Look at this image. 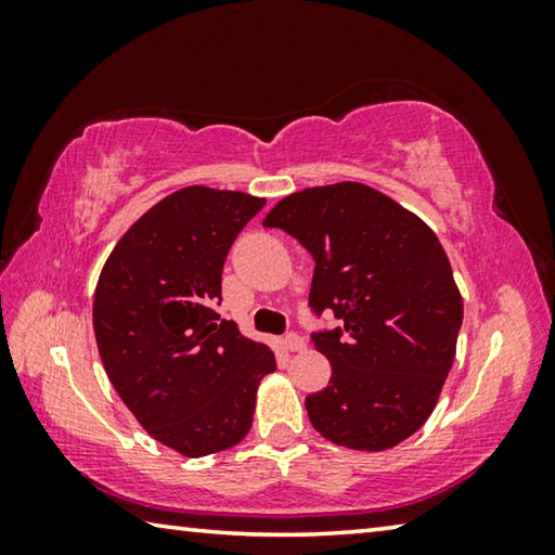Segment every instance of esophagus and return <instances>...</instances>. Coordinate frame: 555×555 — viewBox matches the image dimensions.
<instances>
[{
    "instance_id": "esophagus-1",
    "label": "esophagus",
    "mask_w": 555,
    "mask_h": 555,
    "mask_svg": "<svg viewBox=\"0 0 555 555\" xmlns=\"http://www.w3.org/2000/svg\"><path fill=\"white\" fill-rule=\"evenodd\" d=\"M281 345H284L286 352H300V350H306V340H304V337H300L298 333L284 335V340H281Z\"/></svg>"
}]
</instances>
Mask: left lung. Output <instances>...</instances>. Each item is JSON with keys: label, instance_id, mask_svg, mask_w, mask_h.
<instances>
[{"label": "left lung", "instance_id": "left-lung-1", "mask_svg": "<svg viewBox=\"0 0 555 555\" xmlns=\"http://www.w3.org/2000/svg\"><path fill=\"white\" fill-rule=\"evenodd\" d=\"M264 228L311 251L308 306L340 321L311 335L333 367L327 387L306 397L313 428L352 450L399 446L434 411L463 325V298L434 230L350 181L288 195Z\"/></svg>", "mask_w": 555, "mask_h": 555}]
</instances>
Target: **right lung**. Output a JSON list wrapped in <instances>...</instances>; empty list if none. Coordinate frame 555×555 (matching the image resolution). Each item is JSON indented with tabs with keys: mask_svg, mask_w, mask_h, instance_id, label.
<instances>
[{
	"mask_svg": "<svg viewBox=\"0 0 555 555\" xmlns=\"http://www.w3.org/2000/svg\"><path fill=\"white\" fill-rule=\"evenodd\" d=\"M264 198L188 185L146 210L112 249L92 304L98 350L149 436L188 457L237 446L274 352L215 306L222 267Z\"/></svg>",
	"mask_w": 555,
	"mask_h": 555,
	"instance_id": "1",
	"label": "right lung"
}]
</instances>
